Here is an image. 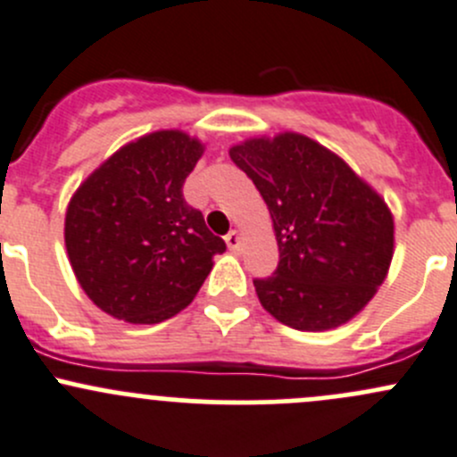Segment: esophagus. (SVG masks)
Segmentation results:
<instances>
[{"label": "esophagus", "mask_w": 457, "mask_h": 457, "mask_svg": "<svg viewBox=\"0 0 457 457\" xmlns=\"http://www.w3.org/2000/svg\"><path fill=\"white\" fill-rule=\"evenodd\" d=\"M225 243H228V247L232 252H237L238 247H241V234L237 232V229H232V232L228 234V237H225Z\"/></svg>", "instance_id": "esophagus-1"}]
</instances>
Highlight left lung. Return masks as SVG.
I'll use <instances>...</instances> for the list:
<instances>
[{
	"instance_id": "obj_1",
	"label": "left lung",
	"mask_w": 457,
	"mask_h": 457,
	"mask_svg": "<svg viewBox=\"0 0 457 457\" xmlns=\"http://www.w3.org/2000/svg\"><path fill=\"white\" fill-rule=\"evenodd\" d=\"M229 156L270 207L278 267L254 278L261 305L301 331L353 318L385 280L394 219L340 156L303 135L234 145Z\"/></svg>"
}]
</instances>
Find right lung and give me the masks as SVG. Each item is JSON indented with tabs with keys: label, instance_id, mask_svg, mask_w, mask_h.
Returning <instances> with one entry per match:
<instances>
[{
	"label": "right lung",
	"instance_id": "obj_1",
	"mask_svg": "<svg viewBox=\"0 0 457 457\" xmlns=\"http://www.w3.org/2000/svg\"><path fill=\"white\" fill-rule=\"evenodd\" d=\"M203 145L179 130L141 137L90 174L66 212V250L77 280L105 314L161 322L196 296L225 241L183 183Z\"/></svg>",
	"mask_w": 457,
	"mask_h": 457
}]
</instances>
